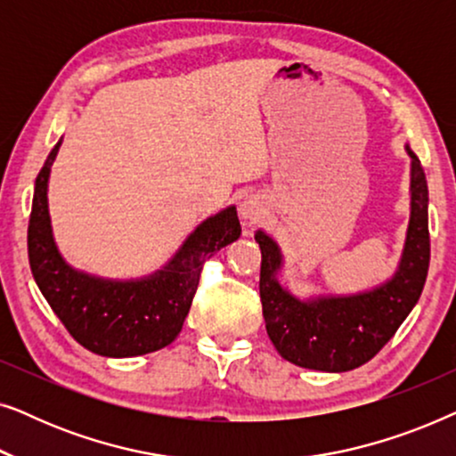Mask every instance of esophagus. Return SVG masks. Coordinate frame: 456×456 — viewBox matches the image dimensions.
<instances>
[{
	"instance_id": "esophagus-1",
	"label": "esophagus",
	"mask_w": 456,
	"mask_h": 456,
	"mask_svg": "<svg viewBox=\"0 0 456 456\" xmlns=\"http://www.w3.org/2000/svg\"><path fill=\"white\" fill-rule=\"evenodd\" d=\"M265 205L261 201L259 195H245L239 205V214L242 220L247 222H257L261 216H264Z\"/></svg>"
}]
</instances>
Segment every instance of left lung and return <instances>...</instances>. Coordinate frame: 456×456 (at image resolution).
I'll return each instance as SVG.
<instances>
[{
	"label": "left lung",
	"instance_id": "left-lung-1",
	"mask_svg": "<svg viewBox=\"0 0 456 456\" xmlns=\"http://www.w3.org/2000/svg\"><path fill=\"white\" fill-rule=\"evenodd\" d=\"M411 214L396 272L370 290L301 298L280 282L282 248L265 230L255 232L261 248L259 295L270 340L286 361L305 370L340 373L376 357L419 301L429 267L428 180L413 149Z\"/></svg>",
	"mask_w": 456,
	"mask_h": 456
}]
</instances>
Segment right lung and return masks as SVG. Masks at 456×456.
<instances>
[{
    "mask_svg": "<svg viewBox=\"0 0 456 456\" xmlns=\"http://www.w3.org/2000/svg\"><path fill=\"white\" fill-rule=\"evenodd\" d=\"M58 145L35 180L28 222L30 272L72 338L102 357H136L170 345L183 330L205 259L240 236L234 205L203 220L161 270L114 280L80 272L61 257L49 217V174Z\"/></svg>",
    "mask_w": 456,
    "mask_h": 456,
    "instance_id": "add662e5",
    "label": "right lung"
}]
</instances>
